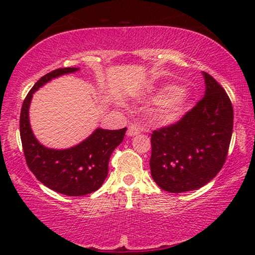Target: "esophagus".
Returning <instances> with one entry per match:
<instances>
[{
  "label": "esophagus",
  "mask_w": 255,
  "mask_h": 255,
  "mask_svg": "<svg viewBox=\"0 0 255 255\" xmlns=\"http://www.w3.org/2000/svg\"><path fill=\"white\" fill-rule=\"evenodd\" d=\"M139 133H140V128L137 127L136 125H130L129 127H128V130H127L128 136H134Z\"/></svg>",
  "instance_id": "1"
}]
</instances>
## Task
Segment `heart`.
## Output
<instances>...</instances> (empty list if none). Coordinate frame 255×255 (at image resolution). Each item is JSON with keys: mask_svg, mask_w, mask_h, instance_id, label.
<instances>
[{"mask_svg": "<svg viewBox=\"0 0 255 255\" xmlns=\"http://www.w3.org/2000/svg\"><path fill=\"white\" fill-rule=\"evenodd\" d=\"M152 99L157 103V120L171 122L181 118L187 110L191 102V92L183 87L168 85L158 90Z\"/></svg>", "mask_w": 255, "mask_h": 255, "instance_id": "b5f03b06", "label": "heart"}]
</instances>
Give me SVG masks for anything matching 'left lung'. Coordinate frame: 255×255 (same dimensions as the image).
I'll return each mask as SVG.
<instances>
[{
    "label": "left lung",
    "mask_w": 255,
    "mask_h": 255,
    "mask_svg": "<svg viewBox=\"0 0 255 255\" xmlns=\"http://www.w3.org/2000/svg\"><path fill=\"white\" fill-rule=\"evenodd\" d=\"M204 97L176 124L153 130L152 178L170 193L195 191L223 166L233 134L234 110L227 92L203 72Z\"/></svg>",
    "instance_id": "obj_1"
}]
</instances>
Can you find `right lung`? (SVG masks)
Masks as SVG:
<instances>
[{"instance_id":"right-lung-1","label":"right lung","mask_w":255,"mask_h":255,"mask_svg":"<svg viewBox=\"0 0 255 255\" xmlns=\"http://www.w3.org/2000/svg\"><path fill=\"white\" fill-rule=\"evenodd\" d=\"M77 71L79 68H60L40 78L26 96L20 113V136L28 168L44 186L68 197H81L101 188L108 176L111 153L127 130L97 128L80 144L64 150L45 147L38 141L28 119L32 96L51 79Z\"/></svg>"}]
</instances>
